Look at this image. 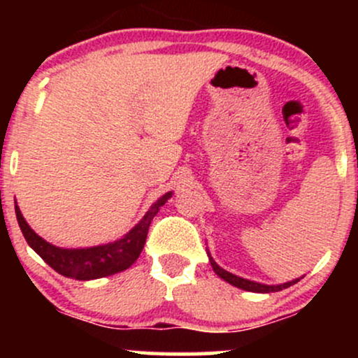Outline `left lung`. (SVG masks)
<instances>
[{
	"label": "left lung",
	"mask_w": 358,
	"mask_h": 358,
	"mask_svg": "<svg viewBox=\"0 0 358 358\" xmlns=\"http://www.w3.org/2000/svg\"><path fill=\"white\" fill-rule=\"evenodd\" d=\"M207 254H208V261H210L212 268H213V271H215L217 276L224 279V281H227L229 285H232V286H236V287H241V289H244V291H252V293H276V291L286 289V287L293 286L294 282L299 281V279H293V281H287V282H285V285H273V286L262 285V282H256V281H249V279L239 278V276H236V274L229 273V271L222 269L220 266L217 264L215 261H213L208 250H207Z\"/></svg>",
	"instance_id": "obj_1"
}]
</instances>
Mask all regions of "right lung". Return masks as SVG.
<instances>
[{"label": "right lung", "mask_w": 358, "mask_h": 358, "mask_svg": "<svg viewBox=\"0 0 358 358\" xmlns=\"http://www.w3.org/2000/svg\"><path fill=\"white\" fill-rule=\"evenodd\" d=\"M171 193L168 192L163 196H159L156 202L151 205L150 210L146 215L126 234L122 239H117L114 242L104 245H96V248H84V249H64L57 248V245L50 244L38 234H35L34 229L27 224L23 219L22 212H20L18 205H15L16 219H18L20 229H22L24 239H27L28 245L38 254L40 257L55 269L57 273L65 278L79 279V281H90V279L106 278L110 274L121 273L134 264V261L139 257L143 248H145L148 229H150L151 220L159 208L166 203L170 199Z\"/></svg>", "instance_id": "right-lung-1"}]
</instances>
